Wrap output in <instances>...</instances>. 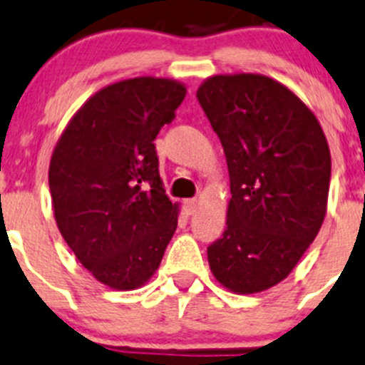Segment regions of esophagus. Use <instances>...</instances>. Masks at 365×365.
<instances>
[{
    "mask_svg": "<svg viewBox=\"0 0 365 365\" xmlns=\"http://www.w3.org/2000/svg\"><path fill=\"white\" fill-rule=\"evenodd\" d=\"M197 205H200V201H197V200H187L185 203H183V208H185V212L190 215V213L196 212Z\"/></svg>",
    "mask_w": 365,
    "mask_h": 365,
    "instance_id": "34e87169",
    "label": "esophagus"
}]
</instances>
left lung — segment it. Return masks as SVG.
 <instances>
[{
	"mask_svg": "<svg viewBox=\"0 0 365 365\" xmlns=\"http://www.w3.org/2000/svg\"><path fill=\"white\" fill-rule=\"evenodd\" d=\"M196 97L231 183L227 227L208 247L210 268L231 292H263L288 277L325 219V134L293 91L259 73L213 76Z\"/></svg>",
	"mask_w": 365,
	"mask_h": 365,
	"instance_id": "obj_1",
	"label": "left lung"
}]
</instances>
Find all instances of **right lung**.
<instances>
[{
	"instance_id": "obj_1",
	"label": "right lung",
	"mask_w": 365,
	"mask_h": 365,
	"mask_svg": "<svg viewBox=\"0 0 365 365\" xmlns=\"http://www.w3.org/2000/svg\"><path fill=\"white\" fill-rule=\"evenodd\" d=\"M185 93L183 84L160 77L109 84L76 113L51 157L58 230L109 288L145 284L178 226L153 141Z\"/></svg>"
}]
</instances>
